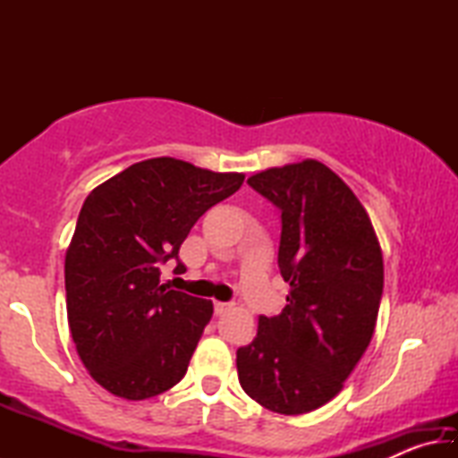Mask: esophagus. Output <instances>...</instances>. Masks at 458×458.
<instances>
[{
  "label": "esophagus",
  "instance_id": "1",
  "mask_svg": "<svg viewBox=\"0 0 458 458\" xmlns=\"http://www.w3.org/2000/svg\"><path fill=\"white\" fill-rule=\"evenodd\" d=\"M230 307H232L230 303H220V301H216V303H214V313L216 315H222V313H226Z\"/></svg>",
  "mask_w": 458,
  "mask_h": 458
}]
</instances>
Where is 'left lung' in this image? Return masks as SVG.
I'll use <instances>...</instances> for the list:
<instances>
[{
    "label": "left lung",
    "mask_w": 458,
    "mask_h": 458,
    "mask_svg": "<svg viewBox=\"0 0 458 458\" xmlns=\"http://www.w3.org/2000/svg\"><path fill=\"white\" fill-rule=\"evenodd\" d=\"M248 185L281 210L278 268L291 284L281 315L259 317L236 352L242 390L273 412L327 404L368 350L384 291L382 248L371 220L321 161L270 167Z\"/></svg>",
    "instance_id": "obj_1"
}]
</instances>
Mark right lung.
Returning a JSON list of instances; mask_svg holds the SVG:
<instances>
[{
	"label": "right lung",
	"instance_id": "obj_1",
	"mask_svg": "<svg viewBox=\"0 0 458 458\" xmlns=\"http://www.w3.org/2000/svg\"><path fill=\"white\" fill-rule=\"evenodd\" d=\"M244 174L188 161H139L84 199L66 250L68 325L97 384L125 400L174 387L212 319V301L167 291L159 267L177 259L193 224L240 190Z\"/></svg>",
	"mask_w": 458,
	"mask_h": 458
}]
</instances>
